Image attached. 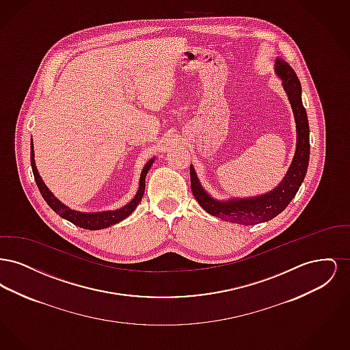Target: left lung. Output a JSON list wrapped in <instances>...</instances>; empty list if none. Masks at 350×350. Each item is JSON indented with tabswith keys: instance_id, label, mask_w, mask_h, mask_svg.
Instances as JSON below:
<instances>
[{
	"instance_id": "8db88e82",
	"label": "left lung",
	"mask_w": 350,
	"mask_h": 350,
	"mask_svg": "<svg viewBox=\"0 0 350 350\" xmlns=\"http://www.w3.org/2000/svg\"><path fill=\"white\" fill-rule=\"evenodd\" d=\"M274 72L281 79L283 90L293 109L297 124V147L293 161L282 181L273 190L248 198L217 200L202 186L197 172L190 165L191 190L200 207L208 214L226 221L252 226L264 223L281 214L295 197L303 183L310 161V127L307 113L301 102V86L294 69L283 59L277 57Z\"/></svg>"
}]
</instances>
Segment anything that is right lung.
I'll return each mask as SVG.
<instances>
[{
	"label": "right lung",
	"instance_id": "right-lung-1",
	"mask_svg": "<svg viewBox=\"0 0 350 350\" xmlns=\"http://www.w3.org/2000/svg\"><path fill=\"white\" fill-rule=\"evenodd\" d=\"M35 154H33V139H31V167H33V177H35V183L38 185V189L42 194V197L47 202V204L51 208L59 214L63 219H66L68 221L81 227L83 230H102V228H107L110 226H114L119 221L124 220L126 217H130L133 214V210L136 208V206L139 204V202L143 198L144 194V189H146V177L147 173L150 170L153 161L156 160V157H152L150 160L147 161V164L143 167L142 174H140V180H139V187L137 191L135 194L133 200H130L127 204H124L123 207L118 208V210H109V211H98V213H83V211H77L73 210L70 207H68L67 204H64L63 202L57 200L50 189L46 186V183H43L36 165H35Z\"/></svg>",
	"mask_w": 350,
	"mask_h": 350
}]
</instances>
